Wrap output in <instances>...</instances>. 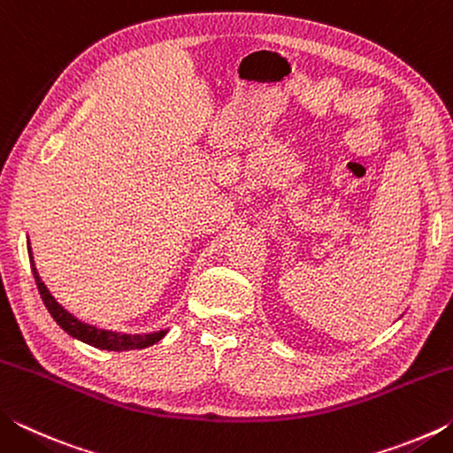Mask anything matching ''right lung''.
<instances>
[{"mask_svg": "<svg viewBox=\"0 0 453 453\" xmlns=\"http://www.w3.org/2000/svg\"><path fill=\"white\" fill-rule=\"evenodd\" d=\"M27 254H29V264H32V272L37 283V289H40V296L45 303V308L51 313V318L56 319V324L64 329L65 334H70L75 340H80L88 346H94L97 349H107V351H127V349H143L150 348L153 343H157L162 337L167 334V329H159V332L153 334H119L111 332V329H102L96 326H89L86 321L78 319L72 316L64 305L58 303L56 297L50 294V289L42 281L40 273H37V267L34 264V254L32 248H29V237H27Z\"/></svg>", "mask_w": 453, "mask_h": 453, "instance_id": "1", "label": "right lung"}]
</instances>
